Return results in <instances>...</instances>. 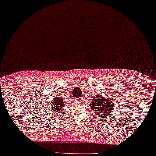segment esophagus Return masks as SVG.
<instances>
[{"label": "esophagus", "instance_id": "obj_1", "mask_svg": "<svg viewBox=\"0 0 156 156\" xmlns=\"http://www.w3.org/2000/svg\"><path fill=\"white\" fill-rule=\"evenodd\" d=\"M80 101H84V98L83 97L80 98Z\"/></svg>", "mask_w": 156, "mask_h": 156}]
</instances>
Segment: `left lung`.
Masks as SVG:
<instances>
[{
	"instance_id": "1",
	"label": "left lung",
	"mask_w": 156,
	"mask_h": 156,
	"mask_svg": "<svg viewBox=\"0 0 156 156\" xmlns=\"http://www.w3.org/2000/svg\"><path fill=\"white\" fill-rule=\"evenodd\" d=\"M113 100L108 98H104L101 95L94 96L92 101L90 102V108L96 113V117L100 116L101 118H107L108 115L112 114L113 108H115Z\"/></svg>"
}]
</instances>
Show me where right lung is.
I'll use <instances>...</instances> for the list:
<instances>
[{"label": "right lung", "instance_id": "right-lung-1", "mask_svg": "<svg viewBox=\"0 0 156 156\" xmlns=\"http://www.w3.org/2000/svg\"><path fill=\"white\" fill-rule=\"evenodd\" d=\"M50 108H51L52 111H54V113H58L59 111H60L62 108L65 106L64 105V101L63 100L59 98L58 97H56L55 99H53L51 103L49 104Z\"/></svg>", "mask_w": 156, "mask_h": 156}]
</instances>
